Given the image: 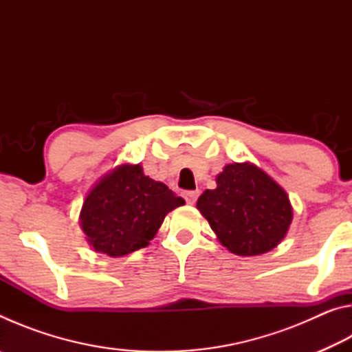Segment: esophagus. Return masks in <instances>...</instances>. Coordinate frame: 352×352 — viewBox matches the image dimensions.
Wrapping results in <instances>:
<instances>
[{
    "instance_id": "obj_1",
    "label": "esophagus",
    "mask_w": 352,
    "mask_h": 352,
    "mask_svg": "<svg viewBox=\"0 0 352 352\" xmlns=\"http://www.w3.org/2000/svg\"><path fill=\"white\" fill-rule=\"evenodd\" d=\"M199 194H200L199 190H186V192L183 194V197H184V200H186L188 205H194L199 199Z\"/></svg>"
}]
</instances>
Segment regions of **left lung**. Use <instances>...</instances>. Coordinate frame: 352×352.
<instances>
[{"instance_id": "8db88e82", "label": "left lung", "mask_w": 352, "mask_h": 352, "mask_svg": "<svg viewBox=\"0 0 352 352\" xmlns=\"http://www.w3.org/2000/svg\"><path fill=\"white\" fill-rule=\"evenodd\" d=\"M206 189L197 210L210 222L226 250L237 256H258L275 248L292 223L289 195L252 163L226 164Z\"/></svg>"}]
</instances>
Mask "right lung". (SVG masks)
Returning <instances> with one entry per match:
<instances>
[{"label":"right lung","instance_id":"right-lung-1","mask_svg":"<svg viewBox=\"0 0 352 352\" xmlns=\"http://www.w3.org/2000/svg\"><path fill=\"white\" fill-rule=\"evenodd\" d=\"M182 205V197L146 177L140 164H121L94 184L79 219L96 252L119 258L147 247L166 214Z\"/></svg>","mask_w":352,"mask_h":352}]
</instances>
